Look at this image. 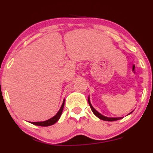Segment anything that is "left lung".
<instances>
[{
	"label": "left lung",
	"mask_w": 153,
	"mask_h": 153,
	"mask_svg": "<svg viewBox=\"0 0 153 153\" xmlns=\"http://www.w3.org/2000/svg\"><path fill=\"white\" fill-rule=\"evenodd\" d=\"M88 103H89V105H90V107H91V108L92 111H93V113H94L95 115H96L97 117H99V118H100V119L102 120H105V121H115V120H118L122 118V117H107L103 116V115H101V114L99 113L98 112L96 111L95 108H93V106H92L91 102H90V98H89V97H88Z\"/></svg>",
	"instance_id": "8db88e82"
}]
</instances>
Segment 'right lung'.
Listing matches in <instances>:
<instances>
[{
  "instance_id": "right-lung-1",
  "label": "right lung",
  "mask_w": 153,
  "mask_h": 153,
  "mask_svg": "<svg viewBox=\"0 0 153 153\" xmlns=\"http://www.w3.org/2000/svg\"><path fill=\"white\" fill-rule=\"evenodd\" d=\"M64 103H65V100H64L63 102H62L61 108H60V109L59 110L58 113H57L54 117H53L52 118L48 120L43 121V122H33L31 123L33 125H36V126H44V127L50 126H52V125H53V124H55V123H56L57 121L60 119V116H61V114L62 113V110H63V108H64Z\"/></svg>"
}]
</instances>
